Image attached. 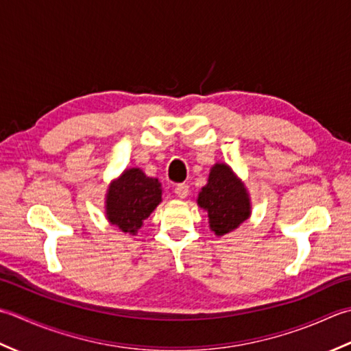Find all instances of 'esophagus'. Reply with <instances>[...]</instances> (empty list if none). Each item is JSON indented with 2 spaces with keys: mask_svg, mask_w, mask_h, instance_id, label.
I'll list each match as a JSON object with an SVG mask.
<instances>
[{
  "mask_svg": "<svg viewBox=\"0 0 351 351\" xmlns=\"http://www.w3.org/2000/svg\"><path fill=\"white\" fill-rule=\"evenodd\" d=\"M174 192H176V195H177L178 198H186V197H188V194H189V186L186 184V183L177 184Z\"/></svg>",
  "mask_w": 351,
  "mask_h": 351,
  "instance_id": "1",
  "label": "esophagus"
}]
</instances>
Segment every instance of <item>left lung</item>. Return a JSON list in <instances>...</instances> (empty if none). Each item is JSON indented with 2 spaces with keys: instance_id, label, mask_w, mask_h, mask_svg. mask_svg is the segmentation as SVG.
<instances>
[{
  "instance_id": "left-lung-1",
  "label": "left lung",
  "mask_w": 351,
  "mask_h": 351,
  "mask_svg": "<svg viewBox=\"0 0 351 351\" xmlns=\"http://www.w3.org/2000/svg\"><path fill=\"white\" fill-rule=\"evenodd\" d=\"M197 204L207 212L209 227L217 236L236 230L252 217L250 192L227 163L212 165L207 183L198 192Z\"/></svg>"
}]
</instances>
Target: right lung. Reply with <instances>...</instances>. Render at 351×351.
I'll return each instance as SVG.
<instances>
[{"instance_id":"obj_1","label":"right lung","mask_w":351,"mask_h":351,"mask_svg":"<svg viewBox=\"0 0 351 351\" xmlns=\"http://www.w3.org/2000/svg\"><path fill=\"white\" fill-rule=\"evenodd\" d=\"M162 203V183L141 168H127L113 178L106 192L104 213L121 232L136 234Z\"/></svg>"}]
</instances>
